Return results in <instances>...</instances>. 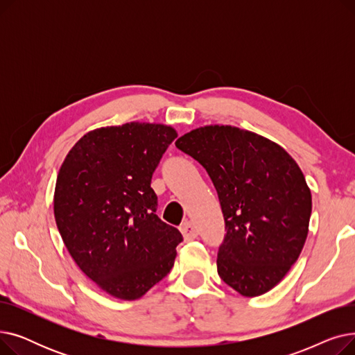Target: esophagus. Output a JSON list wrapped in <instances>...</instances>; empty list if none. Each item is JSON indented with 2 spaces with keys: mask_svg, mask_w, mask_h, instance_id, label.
<instances>
[{
  "mask_svg": "<svg viewBox=\"0 0 355 355\" xmlns=\"http://www.w3.org/2000/svg\"><path fill=\"white\" fill-rule=\"evenodd\" d=\"M180 230H181V233H182V236H184L185 240H193V239H196L197 234H198L197 227L193 225L191 221L182 223V225L180 226Z\"/></svg>",
  "mask_w": 355,
  "mask_h": 355,
  "instance_id": "1",
  "label": "esophagus"
}]
</instances>
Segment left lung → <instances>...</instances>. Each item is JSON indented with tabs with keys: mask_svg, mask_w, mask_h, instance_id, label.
<instances>
[{
	"mask_svg": "<svg viewBox=\"0 0 355 355\" xmlns=\"http://www.w3.org/2000/svg\"><path fill=\"white\" fill-rule=\"evenodd\" d=\"M209 173L226 237L217 272L240 295L275 288L300 257L312 196L300 165L276 142L230 125L196 128L175 141Z\"/></svg>",
	"mask_w": 355,
	"mask_h": 355,
	"instance_id": "obj_1",
	"label": "left lung"
}]
</instances>
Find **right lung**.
Here are the masks:
<instances>
[{
	"mask_svg": "<svg viewBox=\"0 0 355 355\" xmlns=\"http://www.w3.org/2000/svg\"><path fill=\"white\" fill-rule=\"evenodd\" d=\"M175 138L162 123L96 128L59 170L53 207L63 243L79 269L118 300H139L174 266L182 236L155 214L151 178Z\"/></svg>",
	"mask_w": 355,
	"mask_h": 355,
	"instance_id": "obj_1",
	"label": "right lung"
}]
</instances>
